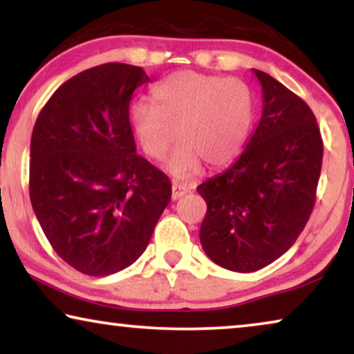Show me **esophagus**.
Returning a JSON list of instances; mask_svg holds the SVG:
<instances>
[{"instance_id": "1", "label": "esophagus", "mask_w": 354, "mask_h": 354, "mask_svg": "<svg viewBox=\"0 0 354 354\" xmlns=\"http://www.w3.org/2000/svg\"><path fill=\"white\" fill-rule=\"evenodd\" d=\"M188 190L183 185H178V183H174L172 185V200H178V198H182L185 195Z\"/></svg>"}]
</instances>
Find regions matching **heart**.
Here are the masks:
<instances>
[{"instance_id":"heart-1","label":"heart","mask_w":354,"mask_h":354,"mask_svg":"<svg viewBox=\"0 0 354 354\" xmlns=\"http://www.w3.org/2000/svg\"><path fill=\"white\" fill-rule=\"evenodd\" d=\"M153 104L137 101L130 108L135 138L148 158H166L174 140L180 142L167 172L188 180L201 171L234 162L253 124V96L240 79L180 71L154 86Z\"/></svg>"}]
</instances>
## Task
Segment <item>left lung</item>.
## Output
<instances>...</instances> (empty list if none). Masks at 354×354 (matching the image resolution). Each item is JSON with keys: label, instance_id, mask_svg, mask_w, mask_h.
<instances>
[{"label": "left lung", "instance_id": "8db88e82", "mask_svg": "<svg viewBox=\"0 0 354 354\" xmlns=\"http://www.w3.org/2000/svg\"><path fill=\"white\" fill-rule=\"evenodd\" d=\"M253 74L263 88L258 127L225 172L196 188L207 205L203 250L234 272L263 269L297 241L322 167L321 130L309 106L266 72Z\"/></svg>", "mask_w": 354, "mask_h": 354}]
</instances>
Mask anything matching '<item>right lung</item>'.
Segmentation results:
<instances>
[{
  "label": "right lung",
  "mask_w": 354,
  "mask_h": 354,
  "mask_svg": "<svg viewBox=\"0 0 354 354\" xmlns=\"http://www.w3.org/2000/svg\"><path fill=\"white\" fill-rule=\"evenodd\" d=\"M147 82L137 66L91 67L53 93L33 127V212L53 250L86 275L133 264L171 201V182L138 156L130 125V100Z\"/></svg>",
  "instance_id": "1"
}]
</instances>
